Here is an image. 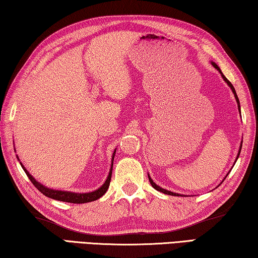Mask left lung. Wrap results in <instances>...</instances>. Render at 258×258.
<instances>
[{
  "instance_id": "1",
  "label": "left lung",
  "mask_w": 258,
  "mask_h": 258,
  "mask_svg": "<svg viewBox=\"0 0 258 258\" xmlns=\"http://www.w3.org/2000/svg\"><path fill=\"white\" fill-rule=\"evenodd\" d=\"M212 64L214 66V68H216L218 72H220V74H221V76L223 77V80L225 81V83L226 84H228L229 86H230V89L232 90V92H233V94H234V98H235V100H237V103H238V109H239V111H240V102H239V99H238V95H237V93H235V90H234V87H233V85L231 84L230 83V81L228 80V78H226L224 75H223V73L221 72V69H220V67L217 66V64L215 63V62H212ZM241 147H242V142H241V145H240V149H239V152H238V156H237V159L239 158V155H240V151H241ZM237 159H235V161H237ZM235 161H234V164H235ZM229 174V173H228ZM228 174H226V176H228ZM148 177H149V181H150V184L152 185V187H155V189L157 190V191H159V192H163V194H166V195H171V196H182V195H180V194H175V192H172V191H168V190H165V189H163V187H160L159 185H157L156 183L151 180V177L148 175ZM225 180V178H224Z\"/></svg>"
}]
</instances>
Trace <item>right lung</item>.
Wrapping results in <instances>:
<instances>
[{"label":"right lung","mask_w":258,"mask_h":258,"mask_svg":"<svg viewBox=\"0 0 258 258\" xmlns=\"http://www.w3.org/2000/svg\"><path fill=\"white\" fill-rule=\"evenodd\" d=\"M116 150L113 151L112 154V160H111V167L110 171H109L107 180L104 181L103 184L99 187L98 190L92 191V192H87V194H75V192H69V191H61V190H53V189H49V187L44 186L41 184L40 182H37L35 178L30 175L29 172L24 167V165L20 163L21 167L25 171V173L27 174V176L30 181H32L33 184L37 187L38 191H41L43 195L46 196L51 199L54 200H59V202H64V203H72V204H84V203H90V202H94L99 198H101L102 196L106 194L109 184H110V180H111V173H112V165H113V157H115ZM19 160V158H18Z\"/></svg>","instance_id":"obj_1"}]
</instances>
